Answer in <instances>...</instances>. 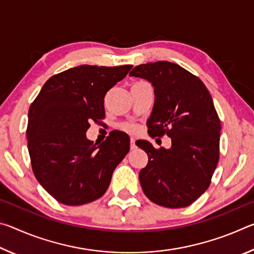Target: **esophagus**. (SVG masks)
Segmentation results:
<instances>
[{
    "label": "esophagus",
    "instance_id": "1",
    "mask_svg": "<svg viewBox=\"0 0 254 254\" xmlns=\"http://www.w3.org/2000/svg\"><path fill=\"white\" fill-rule=\"evenodd\" d=\"M130 147H131V150H134V149L136 148V145H135V139H134V137H131V140H130Z\"/></svg>",
    "mask_w": 254,
    "mask_h": 254
}]
</instances>
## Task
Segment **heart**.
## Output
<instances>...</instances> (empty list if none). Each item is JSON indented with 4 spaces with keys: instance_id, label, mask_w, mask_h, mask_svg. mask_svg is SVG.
<instances>
[{
    "instance_id": "obj_1",
    "label": "heart",
    "mask_w": 254,
    "mask_h": 254,
    "mask_svg": "<svg viewBox=\"0 0 254 254\" xmlns=\"http://www.w3.org/2000/svg\"><path fill=\"white\" fill-rule=\"evenodd\" d=\"M121 128L124 131H127V132H134L136 131V124L134 123H123L121 126Z\"/></svg>"
}]
</instances>
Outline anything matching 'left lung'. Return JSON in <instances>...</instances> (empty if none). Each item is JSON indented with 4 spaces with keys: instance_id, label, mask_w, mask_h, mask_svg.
Segmentation results:
<instances>
[{
    "instance_id": "1",
    "label": "left lung",
    "mask_w": 254,
    "mask_h": 254,
    "mask_svg": "<svg viewBox=\"0 0 254 254\" xmlns=\"http://www.w3.org/2000/svg\"><path fill=\"white\" fill-rule=\"evenodd\" d=\"M130 76L147 79L154 87L147 121L150 136L171 137L170 149L136 141L149 157L139 173L141 187L154 204L186 207L208 188L220 159L221 121L212 96L198 77L174 63L142 64Z\"/></svg>"
}]
</instances>
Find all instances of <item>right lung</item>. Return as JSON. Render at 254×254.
<instances>
[{
    "label": "right lung",
    "instance_id": "right-lung-1",
    "mask_svg": "<svg viewBox=\"0 0 254 254\" xmlns=\"http://www.w3.org/2000/svg\"><path fill=\"white\" fill-rule=\"evenodd\" d=\"M132 65H81L51 76L30 106L27 139L33 174L59 203L77 206L105 194L130 139L114 132L100 145L86 137L105 118V94Z\"/></svg>",
    "mask_w": 254,
    "mask_h": 254
}]
</instances>
